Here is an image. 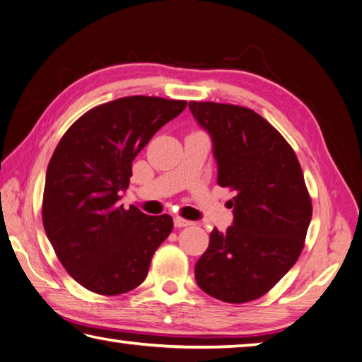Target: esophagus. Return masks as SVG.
Listing matches in <instances>:
<instances>
[{
	"mask_svg": "<svg viewBox=\"0 0 362 362\" xmlns=\"http://www.w3.org/2000/svg\"><path fill=\"white\" fill-rule=\"evenodd\" d=\"M173 225H175V228H186V226H190L192 222H189V220H186V218L175 217L173 218Z\"/></svg>",
	"mask_w": 362,
	"mask_h": 362,
	"instance_id": "esophagus-1",
	"label": "esophagus"
}]
</instances>
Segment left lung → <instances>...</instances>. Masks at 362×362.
<instances>
[{"instance_id": "left-lung-1", "label": "left lung", "mask_w": 362, "mask_h": 362, "mask_svg": "<svg viewBox=\"0 0 362 362\" xmlns=\"http://www.w3.org/2000/svg\"><path fill=\"white\" fill-rule=\"evenodd\" d=\"M212 140L217 184L231 187L233 225L214 228L195 264V279L211 297L245 303L269 292L303 250L313 217L298 159L284 137L255 110L190 101Z\"/></svg>"}]
</instances>
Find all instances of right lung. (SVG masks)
<instances>
[{
	"instance_id": "obj_1",
	"label": "right lung",
	"mask_w": 362,
	"mask_h": 362,
	"mask_svg": "<svg viewBox=\"0 0 362 362\" xmlns=\"http://www.w3.org/2000/svg\"><path fill=\"white\" fill-rule=\"evenodd\" d=\"M186 101L124 97L71 124L51 156L43 226L69 275L86 289L120 295L144 283L151 257L172 233L170 216L124 209L132 160Z\"/></svg>"
}]
</instances>
